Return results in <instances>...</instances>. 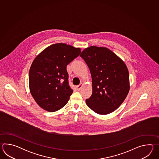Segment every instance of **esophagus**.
Returning <instances> with one entry per match:
<instances>
[{"label": "esophagus", "mask_w": 159, "mask_h": 159, "mask_svg": "<svg viewBox=\"0 0 159 159\" xmlns=\"http://www.w3.org/2000/svg\"><path fill=\"white\" fill-rule=\"evenodd\" d=\"M82 86H83V84H79V85H78V86H77L76 88H77V90H81V88H82Z\"/></svg>", "instance_id": "1"}]
</instances>
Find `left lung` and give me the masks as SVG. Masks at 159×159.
Segmentation results:
<instances>
[{
	"mask_svg": "<svg viewBox=\"0 0 159 159\" xmlns=\"http://www.w3.org/2000/svg\"><path fill=\"white\" fill-rule=\"evenodd\" d=\"M90 69L93 93L86 99L95 112L106 115L118 108L129 90V73L125 62L106 48L92 46L80 55Z\"/></svg>",
	"mask_w": 159,
	"mask_h": 159,
	"instance_id": "obj_1",
	"label": "left lung"
}]
</instances>
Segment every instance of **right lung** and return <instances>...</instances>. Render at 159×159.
<instances>
[{"instance_id":"1","label":"right lung","mask_w":159,"mask_h":159,"mask_svg":"<svg viewBox=\"0 0 159 159\" xmlns=\"http://www.w3.org/2000/svg\"><path fill=\"white\" fill-rule=\"evenodd\" d=\"M80 48L64 43L53 44L33 61L29 72L31 94L41 108L54 112L68 103L73 90L66 66L81 53Z\"/></svg>"}]
</instances>
